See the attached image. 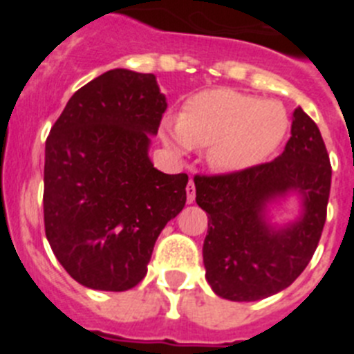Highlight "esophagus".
Returning <instances> with one entry per match:
<instances>
[{
    "label": "esophagus",
    "instance_id": "34e87169",
    "mask_svg": "<svg viewBox=\"0 0 354 354\" xmlns=\"http://www.w3.org/2000/svg\"><path fill=\"white\" fill-rule=\"evenodd\" d=\"M186 195H187V204H193V202H195V196H196V189H195V183H193V179L187 183Z\"/></svg>",
    "mask_w": 354,
    "mask_h": 354
}]
</instances>
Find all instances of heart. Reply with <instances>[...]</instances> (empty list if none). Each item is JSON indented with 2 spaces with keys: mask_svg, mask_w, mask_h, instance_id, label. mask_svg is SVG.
<instances>
[{
  "mask_svg": "<svg viewBox=\"0 0 354 354\" xmlns=\"http://www.w3.org/2000/svg\"><path fill=\"white\" fill-rule=\"evenodd\" d=\"M289 127L278 102L232 88H211L184 102L179 122H165L162 138L177 152L207 149L212 167L237 174L273 154Z\"/></svg>",
  "mask_w": 354,
  "mask_h": 354,
  "instance_id": "heart-1",
  "label": "heart"
}]
</instances>
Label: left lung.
I'll use <instances>...</instances> for the list:
<instances>
[{
    "label": "left lung",
    "mask_w": 354,
    "mask_h": 354,
    "mask_svg": "<svg viewBox=\"0 0 354 354\" xmlns=\"http://www.w3.org/2000/svg\"><path fill=\"white\" fill-rule=\"evenodd\" d=\"M331 167L319 127L301 108L292 113L286 150L271 162L225 175H196V204L207 212L205 280L230 301H257L303 273L323 234ZM289 194L300 214L277 225L269 205Z\"/></svg>",
    "instance_id": "8db88e82"
}]
</instances>
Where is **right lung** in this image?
Segmentation results:
<instances>
[{
    "label": "right lung",
    "mask_w": 354,
    "mask_h": 354,
    "mask_svg": "<svg viewBox=\"0 0 354 354\" xmlns=\"http://www.w3.org/2000/svg\"><path fill=\"white\" fill-rule=\"evenodd\" d=\"M167 106L154 74L113 68L77 90L51 127L46 237L81 286H138L156 239L186 204L187 175L162 174L149 158Z\"/></svg>",
    "instance_id": "right-lung-1"
}]
</instances>
